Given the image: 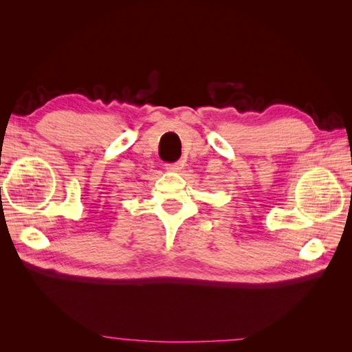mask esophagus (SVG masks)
<instances>
[{
	"label": "esophagus",
	"instance_id": "esophagus-1",
	"mask_svg": "<svg viewBox=\"0 0 352 352\" xmlns=\"http://www.w3.org/2000/svg\"><path fill=\"white\" fill-rule=\"evenodd\" d=\"M182 167H184L182 163H173V164H167L166 166V168L168 170V172H173V173L180 172V170H182Z\"/></svg>",
	"mask_w": 352,
	"mask_h": 352
}]
</instances>
